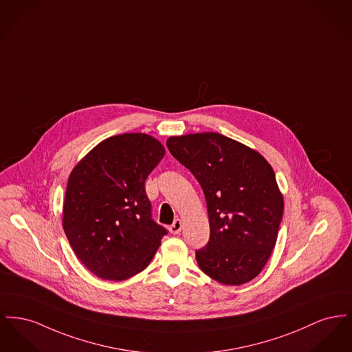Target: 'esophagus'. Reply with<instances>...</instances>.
I'll return each mask as SVG.
<instances>
[{"label": "esophagus", "instance_id": "34e87169", "mask_svg": "<svg viewBox=\"0 0 352 352\" xmlns=\"http://www.w3.org/2000/svg\"><path fill=\"white\" fill-rule=\"evenodd\" d=\"M171 234H179L181 230H182V221L181 219H175L174 223L168 228Z\"/></svg>", "mask_w": 352, "mask_h": 352}]
</instances>
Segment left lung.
I'll return each mask as SVG.
<instances>
[{"instance_id":"8db88e82","label":"left lung","mask_w":352,"mask_h":352,"mask_svg":"<svg viewBox=\"0 0 352 352\" xmlns=\"http://www.w3.org/2000/svg\"><path fill=\"white\" fill-rule=\"evenodd\" d=\"M166 145L205 192L210 239L195 252L198 266L222 285L252 280L275 248L285 207L267 160L212 131L173 135Z\"/></svg>"}]
</instances>
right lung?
Segmentation results:
<instances>
[{
  "instance_id": "1",
  "label": "right lung",
  "mask_w": 352,
  "mask_h": 352,
  "mask_svg": "<svg viewBox=\"0 0 352 352\" xmlns=\"http://www.w3.org/2000/svg\"><path fill=\"white\" fill-rule=\"evenodd\" d=\"M145 133L113 135L93 147L72 170L63 226L83 266L121 282L145 270L166 230L151 219L145 181L165 157Z\"/></svg>"
}]
</instances>
